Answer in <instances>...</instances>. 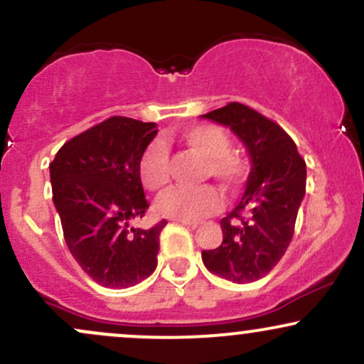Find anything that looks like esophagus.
<instances>
[{
    "label": "esophagus",
    "mask_w": 364,
    "mask_h": 364,
    "mask_svg": "<svg viewBox=\"0 0 364 364\" xmlns=\"http://www.w3.org/2000/svg\"><path fill=\"white\" fill-rule=\"evenodd\" d=\"M179 223H181L188 229H196V228H198V223H190V220H179Z\"/></svg>",
    "instance_id": "1"
}]
</instances>
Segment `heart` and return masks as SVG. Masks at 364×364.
Returning <instances> with one entry per match:
<instances>
[{"mask_svg": "<svg viewBox=\"0 0 364 364\" xmlns=\"http://www.w3.org/2000/svg\"><path fill=\"white\" fill-rule=\"evenodd\" d=\"M188 150L205 159V178H214L229 193H237L250 174V159L231 149L229 133L219 124H193L179 133ZM141 185L149 191H161L169 183L171 154L164 141L154 140L145 147L139 162ZM223 193L215 186L173 188L159 198V214L176 220H202L223 208Z\"/></svg>", "mask_w": 364, "mask_h": 364, "instance_id": "obj_1", "label": "heart"}]
</instances>
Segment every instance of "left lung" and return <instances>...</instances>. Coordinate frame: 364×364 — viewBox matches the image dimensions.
Masks as SVG:
<instances>
[{
  "mask_svg": "<svg viewBox=\"0 0 364 364\" xmlns=\"http://www.w3.org/2000/svg\"><path fill=\"white\" fill-rule=\"evenodd\" d=\"M203 118L231 127L245 141L253 169L241 202L220 219L223 243L203 250L202 260L228 281H258L277 265L294 235L306 162L281 124L245 104L229 102Z\"/></svg>",
  "mask_w": 364,
  "mask_h": 364,
  "instance_id": "left-lung-1",
  "label": "left lung"
}]
</instances>
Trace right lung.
Instances as JSON below:
<instances>
[{"label": "right lung", "instance_id": "add662e5", "mask_svg": "<svg viewBox=\"0 0 364 364\" xmlns=\"http://www.w3.org/2000/svg\"><path fill=\"white\" fill-rule=\"evenodd\" d=\"M156 127L112 116L65 141L49 164L66 246L92 281L111 289L135 286L157 267L168 220L149 229L129 225L150 205L139 162Z\"/></svg>", "mask_w": 364, "mask_h": 364}]
</instances>
